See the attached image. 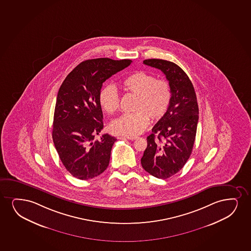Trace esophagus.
Instances as JSON below:
<instances>
[{
  "instance_id": "1",
  "label": "esophagus",
  "mask_w": 251,
  "mask_h": 251,
  "mask_svg": "<svg viewBox=\"0 0 251 251\" xmlns=\"http://www.w3.org/2000/svg\"><path fill=\"white\" fill-rule=\"evenodd\" d=\"M126 137V139L128 140H136L137 139V138H138V137H130V136H126V137Z\"/></svg>"
}]
</instances>
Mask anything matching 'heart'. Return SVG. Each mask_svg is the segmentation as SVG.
I'll return each instance as SVG.
<instances>
[{
	"mask_svg": "<svg viewBox=\"0 0 251 251\" xmlns=\"http://www.w3.org/2000/svg\"><path fill=\"white\" fill-rule=\"evenodd\" d=\"M125 92L136 96L131 114H125L112 121L109 126L114 134L137 136L146 129L149 119L160 120L167 111L172 99L171 86L165 79H156L145 71H136L123 81ZM99 104L103 111L112 114L120 106V97L113 85L105 86L99 96Z\"/></svg>",
	"mask_w": 251,
	"mask_h": 251,
	"instance_id": "b5f03b06",
	"label": "heart"
}]
</instances>
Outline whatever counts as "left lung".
I'll list each match as a JSON object with an SVG mask.
<instances>
[{
    "label": "left lung",
    "instance_id": "1",
    "mask_svg": "<svg viewBox=\"0 0 251 251\" xmlns=\"http://www.w3.org/2000/svg\"><path fill=\"white\" fill-rule=\"evenodd\" d=\"M143 64L165 74L172 99L165 115L147 137L141 164L154 177L167 179L184 166L193 151L199 121L197 97L190 79L177 64L156 58Z\"/></svg>",
    "mask_w": 251,
    "mask_h": 251
}]
</instances>
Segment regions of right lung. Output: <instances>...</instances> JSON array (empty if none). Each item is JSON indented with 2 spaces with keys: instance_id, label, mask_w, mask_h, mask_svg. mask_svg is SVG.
<instances>
[{
  "instance_id": "1",
  "label": "right lung",
  "mask_w": 251,
  "mask_h": 251,
  "mask_svg": "<svg viewBox=\"0 0 251 251\" xmlns=\"http://www.w3.org/2000/svg\"><path fill=\"white\" fill-rule=\"evenodd\" d=\"M132 63L107 57L83 61L61 85L54 111L52 139L61 161L75 177L88 180L108 168L116 138L103 134L99 96L102 83Z\"/></svg>"
}]
</instances>
